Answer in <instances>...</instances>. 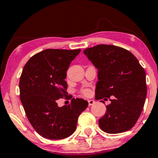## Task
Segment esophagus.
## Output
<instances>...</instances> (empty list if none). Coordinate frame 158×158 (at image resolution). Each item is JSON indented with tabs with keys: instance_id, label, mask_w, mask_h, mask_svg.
<instances>
[{
	"instance_id": "obj_1",
	"label": "esophagus",
	"mask_w": 158,
	"mask_h": 158,
	"mask_svg": "<svg viewBox=\"0 0 158 158\" xmlns=\"http://www.w3.org/2000/svg\"><path fill=\"white\" fill-rule=\"evenodd\" d=\"M94 100H93V99H89L88 100V106H93V105L94 104Z\"/></svg>"
}]
</instances>
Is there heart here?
<instances>
[{
	"label": "heart",
	"instance_id": "heart-1",
	"mask_svg": "<svg viewBox=\"0 0 158 158\" xmlns=\"http://www.w3.org/2000/svg\"><path fill=\"white\" fill-rule=\"evenodd\" d=\"M83 92H84L85 94H89V90H85Z\"/></svg>",
	"mask_w": 158,
	"mask_h": 158
}]
</instances>
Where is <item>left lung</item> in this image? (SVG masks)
I'll use <instances>...</instances> for the list:
<instances>
[{
	"label": "left lung",
	"mask_w": 158,
	"mask_h": 158,
	"mask_svg": "<svg viewBox=\"0 0 158 158\" xmlns=\"http://www.w3.org/2000/svg\"><path fill=\"white\" fill-rule=\"evenodd\" d=\"M83 52L98 70L95 99L114 96L99 119V127L108 134L128 131L137 123L146 101L144 69L131 52L114 45L99 44Z\"/></svg>",
	"instance_id": "left-lung-1"
}]
</instances>
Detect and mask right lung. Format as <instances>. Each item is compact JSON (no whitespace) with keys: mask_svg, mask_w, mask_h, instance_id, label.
<instances>
[{"mask_svg":"<svg viewBox=\"0 0 158 158\" xmlns=\"http://www.w3.org/2000/svg\"><path fill=\"white\" fill-rule=\"evenodd\" d=\"M81 51L47 49L32 56L20 78V99L34 129L41 137L61 139L75 131L78 117L88 107L82 99L59 107L57 100L68 97L65 81L70 62Z\"/></svg>","mask_w":158,"mask_h":158,"instance_id":"1","label":"right lung"}]
</instances>
